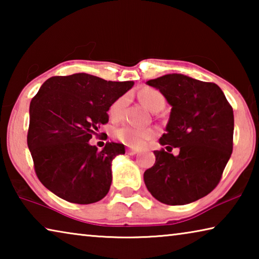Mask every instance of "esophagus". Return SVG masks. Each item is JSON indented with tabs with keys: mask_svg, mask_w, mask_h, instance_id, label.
Here are the masks:
<instances>
[{
	"mask_svg": "<svg viewBox=\"0 0 259 259\" xmlns=\"http://www.w3.org/2000/svg\"><path fill=\"white\" fill-rule=\"evenodd\" d=\"M139 151L138 150H134V148H128V150H126V153H128L129 155H135V154H137Z\"/></svg>",
	"mask_w": 259,
	"mask_h": 259,
	"instance_id": "obj_1",
	"label": "esophagus"
}]
</instances>
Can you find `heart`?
Masks as SVG:
<instances>
[{
    "label": "heart",
    "mask_w": 259,
    "mask_h": 259,
    "mask_svg": "<svg viewBox=\"0 0 259 259\" xmlns=\"http://www.w3.org/2000/svg\"><path fill=\"white\" fill-rule=\"evenodd\" d=\"M138 98L145 106L151 109L152 112L160 111L161 108H163L165 104V98L157 89L151 87H143L142 89L138 91ZM126 104V97L125 96H121L120 98H117L114 102L111 107H109V119L112 121H117L122 115L124 106ZM114 136L117 140H120L121 143H123L124 145L138 148L145 145L148 140L153 138L154 136V131L151 129H140L135 128L131 125H124L121 128L116 129Z\"/></svg>",
    "instance_id": "1"
}]
</instances>
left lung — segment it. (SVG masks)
<instances>
[{
  "mask_svg": "<svg viewBox=\"0 0 259 259\" xmlns=\"http://www.w3.org/2000/svg\"><path fill=\"white\" fill-rule=\"evenodd\" d=\"M171 105L165 134L144 172L151 194L162 203L187 204L208 195L221 182L233 151L234 115L221 88L183 74L147 81ZM174 148L178 156L169 153Z\"/></svg>",
  "mask_w": 259,
  "mask_h": 259,
  "instance_id": "8db88e82",
  "label": "left lung"
}]
</instances>
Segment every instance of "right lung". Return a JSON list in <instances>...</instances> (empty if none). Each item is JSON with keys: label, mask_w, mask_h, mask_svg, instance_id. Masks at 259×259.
Here are the masks:
<instances>
[{"label": "right lung", "mask_w": 259, "mask_h": 259, "mask_svg": "<svg viewBox=\"0 0 259 259\" xmlns=\"http://www.w3.org/2000/svg\"><path fill=\"white\" fill-rule=\"evenodd\" d=\"M133 85V81H106L85 73L43 83L29 105L27 145L35 174L48 190L77 204L106 196L112 161L124 154V145L111 142L98 151L89 140L104 135L99 129L108 122L109 107Z\"/></svg>", "instance_id": "obj_1"}]
</instances>
